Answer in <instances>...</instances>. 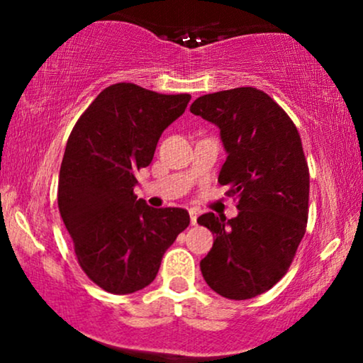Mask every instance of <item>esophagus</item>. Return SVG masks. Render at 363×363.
Returning <instances> with one entry per match:
<instances>
[{"label": "esophagus", "instance_id": "1", "mask_svg": "<svg viewBox=\"0 0 363 363\" xmlns=\"http://www.w3.org/2000/svg\"><path fill=\"white\" fill-rule=\"evenodd\" d=\"M189 216H191V225H196V220H198V211L189 210Z\"/></svg>", "mask_w": 363, "mask_h": 363}]
</instances>
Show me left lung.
Returning <instances> with one entry per match:
<instances>
[{
  "instance_id": "8db88e82",
  "label": "left lung",
  "mask_w": 363,
  "mask_h": 363,
  "mask_svg": "<svg viewBox=\"0 0 363 363\" xmlns=\"http://www.w3.org/2000/svg\"><path fill=\"white\" fill-rule=\"evenodd\" d=\"M191 112L220 128L227 160L218 182L237 196L235 218L205 213L199 225L215 234L201 259L211 290L247 301L289 272L309 216V167L297 126L262 90L252 86L198 97Z\"/></svg>"
}]
</instances>
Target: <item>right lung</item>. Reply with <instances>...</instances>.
<instances>
[{
  "label": "right lung",
  "instance_id": "1",
  "mask_svg": "<svg viewBox=\"0 0 363 363\" xmlns=\"http://www.w3.org/2000/svg\"><path fill=\"white\" fill-rule=\"evenodd\" d=\"M191 101L135 83L107 86L74 124L61 162L57 206L83 273L111 294L155 280L162 257L189 225L182 208L136 199V172L152 164L164 129Z\"/></svg>",
  "mask_w": 363,
  "mask_h": 363
}]
</instances>
